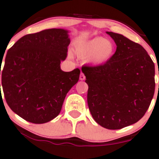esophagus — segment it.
Wrapping results in <instances>:
<instances>
[{"label":"esophagus","mask_w":159,"mask_h":159,"mask_svg":"<svg viewBox=\"0 0 159 159\" xmlns=\"http://www.w3.org/2000/svg\"><path fill=\"white\" fill-rule=\"evenodd\" d=\"M85 79V76L84 74H83V73H81V74H80V80H84Z\"/></svg>","instance_id":"34e87169"}]
</instances>
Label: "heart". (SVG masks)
Listing matches in <instances>:
<instances>
[{"label":"heart","mask_w":159,"mask_h":159,"mask_svg":"<svg viewBox=\"0 0 159 159\" xmlns=\"http://www.w3.org/2000/svg\"><path fill=\"white\" fill-rule=\"evenodd\" d=\"M75 54L79 58H86L87 62L94 66L106 64L115 52V46L111 40L102 37L80 41L75 46Z\"/></svg>","instance_id":"obj_1"}]
</instances>
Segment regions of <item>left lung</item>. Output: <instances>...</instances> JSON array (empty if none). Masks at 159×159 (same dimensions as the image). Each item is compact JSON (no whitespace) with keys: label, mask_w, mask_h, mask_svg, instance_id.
Segmentation results:
<instances>
[{"label":"left lung","mask_w":159,"mask_h":159,"mask_svg":"<svg viewBox=\"0 0 159 159\" xmlns=\"http://www.w3.org/2000/svg\"><path fill=\"white\" fill-rule=\"evenodd\" d=\"M107 34L116 44L113 57L104 65L83 67L82 71L94 121L116 130L138 122L147 112L156 87L155 65L141 45L119 34Z\"/></svg>","instance_id":"obj_1"}]
</instances>
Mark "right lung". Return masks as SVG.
Listing matches in <instances>:
<instances>
[{
    "label": "right lung",
    "instance_id": "add662e5",
    "mask_svg": "<svg viewBox=\"0 0 159 159\" xmlns=\"http://www.w3.org/2000/svg\"><path fill=\"white\" fill-rule=\"evenodd\" d=\"M68 33L51 28L25 35L7 53L0 69L3 94L12 111L28 122L43 124L56 118L79 80L80 69H61L70 43Z\"/></svg>",
    "mask_w": 159,
    "mask_h": 159
}]
</instances>
